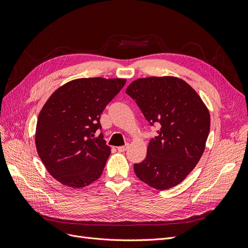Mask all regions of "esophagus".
I'll return each mask as SVG.
<instances>
[{"label": "esophagus", "mask_w": 248, "mask_h": 248, "mask_svg": "<svg viewBox=\"0 0 248 248\" xmlns=\"http://www.w3.org/2000/svg\"><path fill=\"white\" fill-rule=\"evenodd\" d=\"M127 148H128V144H126L125 146H121V147H118L117 149H118V151L119 152H125L126 150H127Z\"/></svg>", "instance_id": "34e87169"}]
</instances>
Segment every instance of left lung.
<instances>
[{"label":"left lung","instance_id":"1","mask_svg":"<svg viewBox=\"0 0 248 248\" xmlns=\"http://www.w3.org/2000/svg\"><path fill=\"white\" fill-rule=\"evenodd\" d=\"M126 94L150 125L160 127L149 141L146 158L133 166L134 172L155 189L171 188L183 181L204 153L210 131L208 108L187 82L174 77L139 78Z\"/></svg>","mask_w":248,"mask_h":248}]
</instances>
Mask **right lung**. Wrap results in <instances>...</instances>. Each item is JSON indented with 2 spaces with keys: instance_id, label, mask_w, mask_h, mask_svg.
I'll list each match as a JSON object with an SVG mask.
<instances>
[{
  "instance_id": "right-lung-1",
  "label": "right lung",
  "mask_w": 248,
  "mask_h": 248,
  "mask_svg": "<svg viewBox=\"0 0 248 248\" xmlns=\"http://www.w3.org/2000/svg\"><path fill=\"white\" fill-rule=\"evenodd\" d=\"M124 78H78L60 87L37 120L35 142L47 171L60 183L81 188L96 181L110 148L100 133L103 109L121 91Z\"/></svg>"
}]
</instances>
